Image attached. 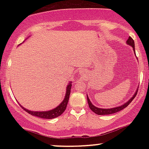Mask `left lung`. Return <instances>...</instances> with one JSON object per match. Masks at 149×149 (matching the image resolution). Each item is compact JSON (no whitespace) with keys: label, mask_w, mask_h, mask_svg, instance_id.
I'll list each match as a JSON object with an SVG mask.
<instances>
[{"label":"left lung","mask_w":149,"mask_h":149,"mask_svg":"<svg viewBox=\"0 0 149 149\" xmlns=\"http://www.w3.org/2000/svg\"><path fill=\"white\" fill-rule=\"evenodd\" d=\"M127 45H130L133 48V50H134V52L135 53V49H134V40H133L132 38L130 36L129 38L127 39ZM138 88L137 90H136V91L135 92L134 95H133L132 97H131L130 99L129 100L127 101L126 103H125L124 104H123V105L120 106V107H115V108H112V109H100V108H98V107H96L95 106H94L93 104H92V102H90V99H89V97L88 95H87V100H88V105H89V107H90V109H91V110L93 111L94 113H95L97 114V115H109V114H112V113H117L120 111L123 110V109H125V107H127L128 105H129L131 103V102L134 99V97H136V94H137V91H138Z\"/></svg>","instance_id":"8db88e82"}]
</instances>
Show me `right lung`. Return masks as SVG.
<instances>
[{
    "label": "right lung",
    "mask_w": 149,
    "mask_h": 149,
    "mask_svg": "<svg viewBox=\"0 0 149 149\" xmlns=\"http://www.w3.org/2000/svg\"><path fill=\"white\" fill-rule=\"evenodd\" d=\"M72 85H71V82H70L69 85L66 87V95H65V97L63 100V102L59 104L58 107H57L55 109H52L50 111H29L28 109H25L22 107V105H20L22 107V109L26 111L27 113L31 114V115L33 116H36V117L41 118H45V119H52L54 118H57L58 116H61V114L64 113V111L66 110V106H67L68 102L69 100V96L70 93H71V88Z\"/></svg>",
    "instance_id": "1"
}]
</instances>
